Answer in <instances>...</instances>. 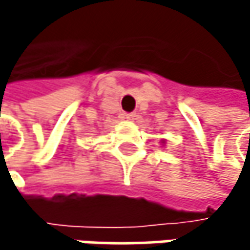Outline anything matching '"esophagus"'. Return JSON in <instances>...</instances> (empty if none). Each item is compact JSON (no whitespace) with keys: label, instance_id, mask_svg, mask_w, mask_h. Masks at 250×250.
Masks as SVG:
<instances>
[{"label":"esophagus","instance_id":"obj_1","mask_svg":"<svg viewBox=\"0 0 250 250\" xmlns=\"http://www.w3.org/2000/svg\"><path fill=\"white\" fill-rule=\"evenodd\" d=\"M134 117H136V113H125L127 120H134Z\"/></svg>","mask_w":250,"mask_h":250}]
</instances>
